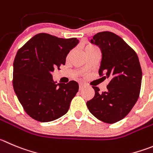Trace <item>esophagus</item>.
Here are the masks:
<instances>
[{"label":"esophagus","mask_w":153,"mask_h":153,"mask_svg":"<svg viewBox=\"0 0 153 153\" xmlns=\"http://www.w3.org/2000/svg\"><path fill=\"white\" fill-rule=\"evenodd\" d=\"M85 84L83 83H79V89L81 90V89H83L84 88H85Z\"/></svg>","instance_id":"obj_1"}]
</instances>
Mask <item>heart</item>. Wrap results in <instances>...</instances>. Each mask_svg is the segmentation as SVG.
<instances>
[{
	"label": "heart",
	"instance_id": "heart-1",
	"mask_svg": "<svg viewBox=\"0 0 153 153\" xmlns=\"http://www.w3.org/2000/svg\"><path fill=\"white\" fill-rule=\"evenodd\" d=\"M94 46H93V45H88V47H87V48H94Z\"/></svg>",
	"mask_w": 153,
	"mask_h": 153
}]
</instances>
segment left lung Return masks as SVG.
<instances>
[{
	"label": "left lung",
	"mask_w": 153,
	"mask_h": 153,
	"mask_svg": "<svg viewBox=\"0 0 153 153\" xmlns=\"http://www.w3.org/2000/svg\"><path fill=\"white\" fill-rule=\"evenodd\" d=\"M91 42L102 51L99 75L109 78V83L102 93L93 87L95 95L87 102V106L102 122L115 123L131 112L139 97L142 81L139 59L122 38L110 31L96 34Z\"/></svg>",
	"instance_id": "8db88e82"
}]
</instances>
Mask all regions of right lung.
Returning a JSON list of instances; mask_svg holds the SVG:
<instances>
[{"label": "right lung", "mask_w": 153, "mask_h": 153, "mask_svg": "<svg viewBox=\"0 0 153 153\" xmlns=\"http://www.w3.org/2000/svg\"><path fill=\"white\" fill-rule=\"evenodd\" d=\"M78 43L75 38L65 39L40 33L17 51L13 89L24 110L35 120L51 122L68 112L78 91V84L75 81L56 84L51 72L65 65L67 55Z\"/></svg>", "instance_id": "right-lung-1"}]
</instances>
